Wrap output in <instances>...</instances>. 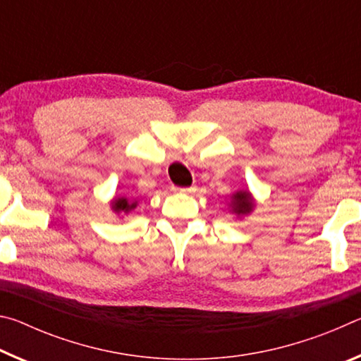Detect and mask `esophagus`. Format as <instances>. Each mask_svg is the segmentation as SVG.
<instances>
[{"instance_id": "esophagus-1", "label": "esophagus", "mask_w": 361, "mask_h": 361, "mask_svg": "<svg viewBox=\"0 0 361 361\" xmlns=\"http://www.w3.org/2000/svg\"><path fill=\"white\" fill-rule=\"evenodd\" d=\"M195 186H191V188H173V191H178V192H185V194H191V192H195Z\"/></svg>"}]
</instances>
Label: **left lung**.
<instances>
[{"mask_svg": "<svg viewBox=\"0 0 361 361\" xmlns=\"http://www.w3.org/2000/svg\"><path fill=\"white\" fill-rule=\"evenodd\" d=\"M231 207H232V212L237 213V215H245V213H250L253 209L252 195H250L248 191L235 192L232 195Z\"/></svg>", "mask_w": 361, "mask_h": 361, "instance_id": "left-lung-1", "label": "left lung"}]
</instances>
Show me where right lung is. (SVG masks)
<instances>
[{
	"label": "right lung",
	"mask_w": 361,
	"mask_h": 361,
	"mask_svg": "<svg viewBox=\"0 0 361 361\" xmlns=\"http://www.w3.org/2000/svg\"><path fill=\"white\" fill-rule=\"evenodd\" d=\"M135 202L133 204H130L129 202V199H126V197H118L113 202V210L114 212H118V213H121V212H124V213H127L129 210H132V209H135Z\"/></svg>",
	"instance_id": "obj_1"
}]
</instances>
